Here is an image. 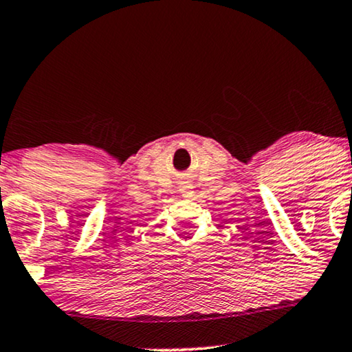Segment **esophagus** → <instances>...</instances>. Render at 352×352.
Listing matches in <instances>:
<instances>
[{"label": "esophagus", "mask_w": 352, "mask_h": 352, "mask_svg": "<svg viewBox=\"0 0 352 352\" xmlns=\"http://www.w3.org/2000/svg\"><path fill=\"white\" fill-rule=\"evenodd\" d=\"M190 194H192V192H190V187H189V186H187V187H186V189H182V195L189 197Z\"/></svg>", "instance_id": "1"}]
</instances>
